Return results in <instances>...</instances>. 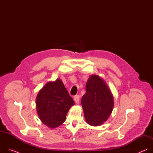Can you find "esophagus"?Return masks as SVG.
<instances>
[{"instance_id": "obj_1", "label": "esophagus", "mask_w": 153, "mask_h": 153, "mask_svg": "<svg viewBox=\"0 0 153 153\" xmlns=\"http://www.w3.org/2000/svg\"><path fill=\"white\" fill-rule=\"evenodd\" d=\"M79 100H80V96L79 95H77L74 97V100L76 103H79Z\"/></svg>"}]
</instances>
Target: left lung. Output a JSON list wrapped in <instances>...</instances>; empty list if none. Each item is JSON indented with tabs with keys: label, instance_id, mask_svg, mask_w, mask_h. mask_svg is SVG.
<instances>
[{
	"label": "left lung",
	"instance_id": "1",
	"mask_svg": "<svg viewBox=\"0 0 153 153\" xmlns=\"http://www.w3.org/2000/svg\"><path fill=\"white\" fill-rule=\"evenodd\" d=\"M86 123L98 126L106 122L114 107L113 95L106 82L97 75H91L86 83V93L81 100Z\"/></svg>",
	"mask_w": 153,
	"mask_h": 153
}]
</instances>
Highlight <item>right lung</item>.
<instances>
[{
	"label": "right lung",
	"instance_id": "1",
	"mask_svg": "<svg viewBox=\"0 0 153 153\" xmlns=\"http://www.w3.org/2000/svg\"><path fill=\"white\" fill-rule=\"evenodd\" d=\"M75 104L60 79L48 82L39 91L36 110L41 122L50 128L61 125L70 108Z\"/></svg>",
	"mask_w": 153,
	"mask_h": 153
}]
</instances>
